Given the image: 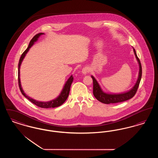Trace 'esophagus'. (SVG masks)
Wrapping results in <instances>:
<instances>
[{"label":"esophagus","mask_w":158,"mask_h":158,"mask_svg":"<svg viewBox=\"0 0 158 158\" xmlns=\"http://www.w3.org/2000/svg\"><path fill=\"white\" fill-rule=\"evenodd\" d=\"M89 72V69H88V68H86V67L83 68L82 70V72L83 74H84V75H86V74H87V73H88Z\"/></svg>","instance_id":"1"}]
</instances>
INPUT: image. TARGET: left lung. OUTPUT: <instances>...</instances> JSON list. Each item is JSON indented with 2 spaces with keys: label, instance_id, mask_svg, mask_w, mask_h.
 I'll list each match as a JSON object with an SVG mask.
<instances>
[{
  "label": "left lung",
  "instance_id": "1",
  "mask_svg": "<svg viewBox=\"0 0 158 158\" xmlns=\"http://www.w3.org/2000/svg\"><path fill=\"white\" fill-rule=\"evenodd\" d=\"M133 50H134V53L135 54V57L138 61V63L139 64V68H140L139 75L137 81L135 83V85L131 90H129L127 92L120 94H108L104 93L101 89L98 83L96 81V79L94 78V77H93L92 76H91L93 79V94H94V95L95 98H97V99H98V101H100L101 102L106 104L121 102L126 101L127 100L133 98L135 95V93L137 90L139 84L140 82V81H141L142 75V68L140 61L137 56L135 49L133 48Z\"/></svg>",
  "mask_w": 158,
  "mask_h": 158
}]
</instances>
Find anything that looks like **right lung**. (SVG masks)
<instances>
[{"label": "right lung", "instance_id": "obj_1", "mask_svg": "<svg viewBox=\"0 0 158 158\" xmlns=\"http://www.w3.org/2000/svg\"><path fill=\"white\" fill-rule=\"evenodd\" d=\"M44 34V33H38L37 34H36L34 37L32 38L31 39V40L30 42V44L29 45L28 47V48L25 50V52L22 54L21 57H20V59L19 61V63H18V85H19V89L20 90L22 93L23 95L26 98H27L29 101H30L32 103H33L34 104L37 105L39 107H41V108H55V107H57V106H59L60 105H62L65 101L67 99L68 96H69V92H70V86L72 85V83L73 81V76H71L69 79L68 80V81L66 83L63 90L61 91V94H60V95L54 100H52L51 101H48V102H39L37 101L36 100H34L33 99L29 97L28 96H27L23 92V88L21 87V82H20V77H19V73H20V71H19V69H20V66H21V63L23 61V58L25 57L26 54L27 53V52H28L29 49L31 47L32 45L34 44V42H35L38 40V37L41 35H43Z\"/></svg>", "mask_w": 158, "mask_h": 158}]
</instances>
